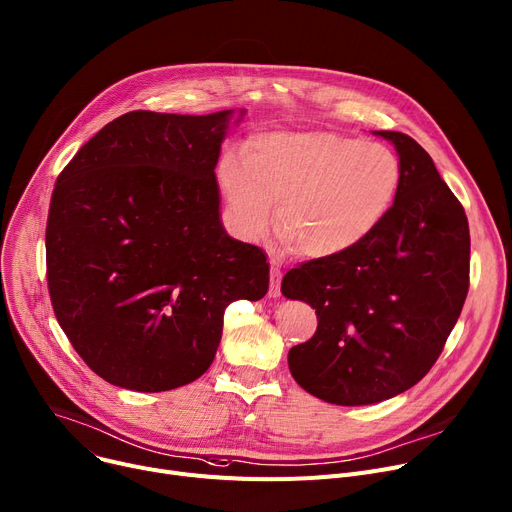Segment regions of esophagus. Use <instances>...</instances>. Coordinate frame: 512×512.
<instances>
[{
    "mask_svg": "<svg viewBox=\"0 0 512 512\" xmlns=\"http://www.w3.org/2000/svg\"><path fill=\"white\" fill-rule=\"evenodd\" d=\"M280 284H282V271L278 267H271V276H269V298H278L280 296Z\"/></svg>",
    "mask_w": 512,
    "mask_h": 512,
    "instance_id": "1",
    "label": "esophagus"
}]
</instances>
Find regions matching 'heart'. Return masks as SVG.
Here are the masks:
<instances>
[{"label": "heart", "instance_id": "heart-1", "mask_svg": "<svg viewBox=\"0 0 512 512\" xmlns=\"http://www.w3.org/2000/svg\"><path fill=\"white\" fill-rule=\"evenodd\" d=\"M220 185L234 226L259 238L274 214L280 247L311 259L342 257L379 230L401 189L399 156L385 144L325 129L269 131L243 156L220 162Z\"/></svg>", "mask_w": 512, "mask_h": 512}]
</instances>
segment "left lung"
<instances>
[{"instance_id": "1", "label": "left lung", "mask_w": 512, "mask_h": 512, "mask_svg": "<svg viewBox=\"0 0 512 512\" xmlns=\"http://www.w3.org/2000/svg\"><path fill=\"white\" fill-rule=\"evenodd\" d=\"M395 146L401 189L387 220L354 251L313 259L282 280L309 302L315 335L288 352L294 381L335 405H370L414 387L453 331L469 288V224L430 154L410 135Z\"/></svg>"}]
</instances>
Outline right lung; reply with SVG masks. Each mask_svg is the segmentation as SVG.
I'll use <instances>...</instances> for the list:
<instances>
[{"label":"right lung","mask_w":512,"mask_h":512,"mask_svg":"<svg viewBox=\"0 0 512 512\" xmlns=\"http://www.w3.org/2000/svg\"><path fill=\"white\" fill-rule=\"evenodd\" d=\"M245 115L125 113L55 183L45 236L53 311L115 387L193 383L214 362L226 306L269 288L267 255L220 218L214 170Z\"/></svg>","instance_id":"right-lung-1"}]
</instances>
